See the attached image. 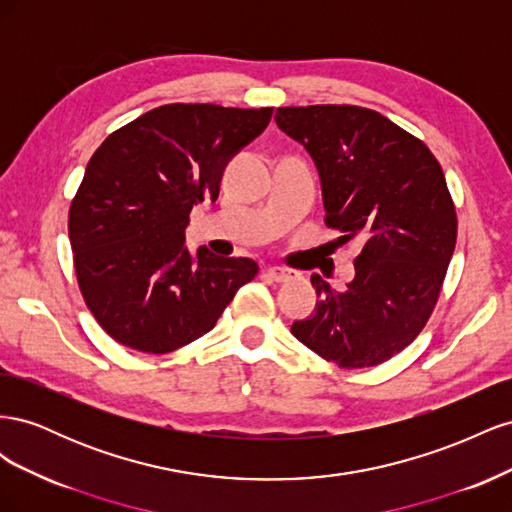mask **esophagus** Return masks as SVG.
<instances>
[{"label":"esophagus","mask_w":512,"mask_h":512,"mask_svg":"<svg viewBox=\"0 0 512 512\" xmlns=\"http://www.w3.org/2000/svg\"><path fill=\"white\" fill-rule=\"evenodd\" d=\"M265 275L273 282H290V280H294V277H299V273H294V271L284 269V267H269L265 271Z\"/></svg>","instance_id":"obj_1"}]
</instances>
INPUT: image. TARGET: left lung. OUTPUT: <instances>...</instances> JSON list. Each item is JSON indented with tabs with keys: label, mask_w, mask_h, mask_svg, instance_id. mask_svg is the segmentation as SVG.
Listing matches in <instances>:
<instances>
[{
	"label": "left lung",
	"mask_w": 512,
	"mask_h": 512,
	"mask_svg": "<svg viewBox=\"0 0 512 512\" xmlns=\"http://www.w3.org/2000/svg\"><path fill=\"white\" fill-rule=\"evenodd\" d=\"M275 121L312 156L324 224L356 239L354 280L312 275L314 314L292 335L344 369L374 367L410 346L438 303L455 252L457 213L440 162L421 138L363 106H282Z\"/></svg>",
	"instance_id": "8db88e82"
}]
</instances>
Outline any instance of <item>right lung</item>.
Instances as JSON below:
<instances>
[{
	"label": "right lung",
	"instance_id": "obj_1",
	"mask_svg": "<svg viewBox=\"0 0 512 512\" xmlns=\"http://www.w3.org/2000/svg\"><path fill=\"white\" fill-rule=\"evenodd\" d=\"M273 108L164 104L115 130L72 198L68 235L83 299L115 342L166 354L209 333L252 258L185 247L190 211L215 200L230 158L269 126Z\"/></svg>",
	"mask_w": 512,
	"mask_h": 512
}]
</instances>
